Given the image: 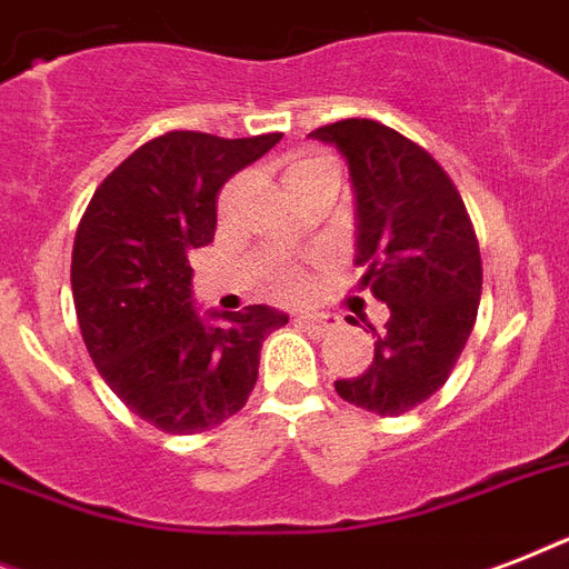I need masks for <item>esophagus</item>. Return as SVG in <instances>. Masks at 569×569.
<instances>
[{"mask_svg": "<svg viewBox=\"0 0 569 569\" xmlns=\"http://www.w3.org/2000/svg\"><path fill=\"white\" fill-rule=\"evenodd\" d=\"M298 325H301L307 333H312V337H325V333H330V330L337 328L339 321L337 316H328V312H312V316H298Z\"/></svg>", "mask_w": 569, "mask_h": 569, "instance_id": "obj_1", "label": "esophagus"}]
</instances>
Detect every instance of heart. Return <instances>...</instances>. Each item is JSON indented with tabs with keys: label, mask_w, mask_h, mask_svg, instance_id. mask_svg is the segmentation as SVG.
Masks as SVG:
<instances>
[{
	"label": "heart",
	"mask_w": 569,
	"mask_h": 569,
	"mask_svg": "<svg viewBox=\"0 0 569 569\" xmlns=\"http://www.w3.org/2000/svg\"><path fill=\"white\" fill-rule=\"evenodd\" d=\"M321 177H339V168L337 162L330 159V156H321V153H301L295 156L292 164L286 168V186H298V182H310V180H321ZM274 292L280 298H301L307 292V277L301 271H280L274 277Z\"/></svg>",
	"instance_id": "b5f03b06"
}]
</instances>
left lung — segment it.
I'll return each instance as SVG.
<instances>
[{"mask_svg":"<svg viewBox=\"0 0 569 569\" xmlns=\"http://www.w3.org/2000/svg\"><path fill=\"white\" fill-rule=\"evenodd\" d=\"M346 156L355 186L357 266L387 303L363 375L339 398L378 416L422 405L449 380L481 301V253L467 206L431 153L378 120L348 118L312 132Z\"/></svg>","mask_w":569,"mask_h":569,"instance_id":"8db88e82","label":"left lung"}]
</instances>
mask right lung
I'll return each instance as SVG.
<instances>
[{"label": "right lung", "instance_id": "obj_1", "mask_svg": "<svg viewBox=\"0 0 569 569\" xmlns=\"http://www.w3.org/2000/svg\"><path fill=\"white\" fill-rule=\"evenodd\" d=\"M280 132L218 138L173 129L93 191L73 241L76 319L111 392L164 433L209 431L239 413L259 348L289 316L266 303L194 312L189 253L214 239V200Z\"/></svg>", "mask_w": 569, "mask_h": 569}]
</instances>
